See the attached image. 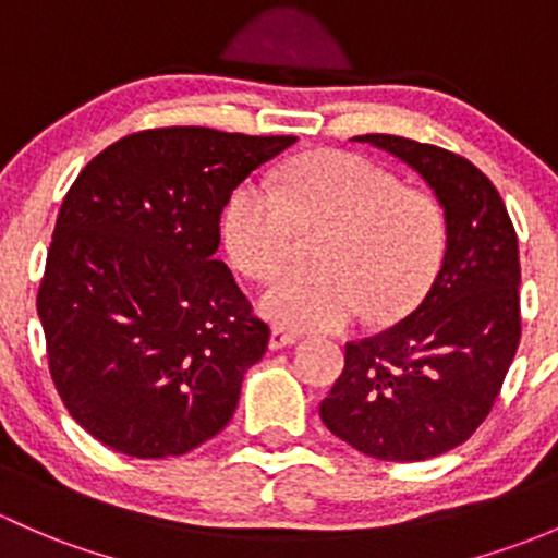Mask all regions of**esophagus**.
<instances>
[{
	"label": "esophagus",
	"instance_id": "1",
	"mask_svg": "<svg viewBox=\"0 0 558 558\" xmlns=\"http://www.w3.org/2000/svg\"><path fill=\"white\" fill-rule=\"evenodd\" d=\"M292 343H298L295 332H287V330H281V327H274L271 338H268V347H271L274 352H277V349L292 347Z\"/></svg>",
	"mask_w": 558,
	"mask_h": 558
}]
</instances>
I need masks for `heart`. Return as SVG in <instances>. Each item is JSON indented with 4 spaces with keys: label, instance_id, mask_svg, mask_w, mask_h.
Returning a JSON list of instances; mask_svg holds the SVG:
<instances>
[{
    "label": "heart",
    "instance_id": "b5f03b06",
    "mask_svg": "<svg viewBox=\"0 0 558 558\" xmlns=\"http://www.w3.org/2000/svg\"><path fill=\"white\" fill-rule=\"evenodd\" d=\"M325 233L312 274H284L260 295V312L290 330H341L411 312L446 252V220L433 195L354 153H312L287 166L279 193L241 182L222 211V244L250 279H268L295 236Z\"/></svg>",
    "mask_w": 558,
    "mask_h": 558
}]
</instances>
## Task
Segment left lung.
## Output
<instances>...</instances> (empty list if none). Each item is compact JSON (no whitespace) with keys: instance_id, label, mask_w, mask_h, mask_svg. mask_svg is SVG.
<instances>
[{"instance_id":"1","label":"left lung","mask_w":558,"mask_h":558,"mask_svg":"<svg viewBox=\"0 0 558 558\" xmlns=\"http://www.w3.org/2000/svg\"><path fill=\"white\" fill-rule=\"evenodd\" d=\"M411 166L444 206L446 255L403 322L347 343L319 403L336 438L384 462H422L489 416L521 341L519 239L489 177L462 155L392 134L354 136Z\"/></svg>"}]
</instances>
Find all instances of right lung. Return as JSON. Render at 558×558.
<instances>
[{
	"mask_svg": "<svg viewBox=\"0 0 558 558\" xmlns=\"http://www.w3.org/2000/svg\"><path fill=\"white\" fill-rule=\"evenodd\" d=\"M292 142L204 125L136 131L69 187L37 314L56 392L99 444L182 457L231 422L271 330L215 260L220 215Z\"/></svg>",
	"mask_w": 558,
	"mask_h": 558,
	"instance_id": "1",
	"label": "right lung"
}]
</instances>
